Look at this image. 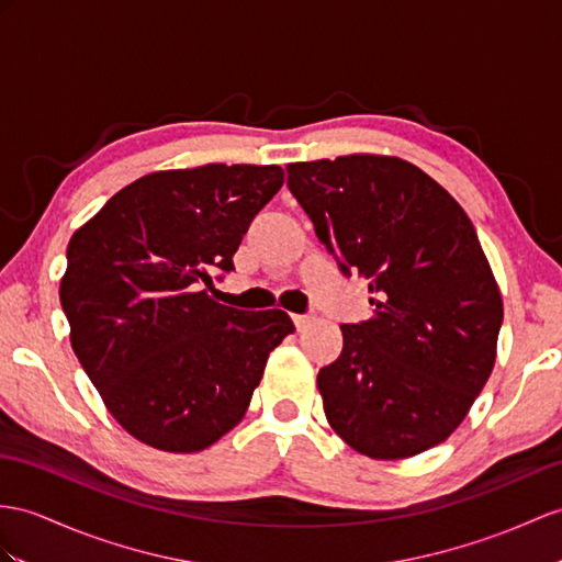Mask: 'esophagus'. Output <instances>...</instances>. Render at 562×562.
<instances>
[{
    "mask_svg": "<svg viewBox=\"0 0 562 562\" xmlns=\"http://www.w3.org/2000/svg\"><path fill=\"white\" fill-rule=\"evenodd\" d=\"M310 322H312L310 314H293V324H295L297 331H303V328H305Z\"/></svg>",
    "mask_w": 562,
    "mask_h": 562,
    "instance_id": "esophagus-1",
    "label": "esophagus"
}]
</instances>
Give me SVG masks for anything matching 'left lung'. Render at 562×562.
<instances>
[{
	"instance_id": "8db88e82",
	"label": "left lung",
	"mask_w": 562,
	"mask_h": 562,
	"mask_svg": "<svg viewBox=\"0 0 562 562\" xmlns=\"http://www.w3.org/2000/svg\"><path fill=\"white\" fill-rule=\"evenodd\" d=\"M338 269L369 281L374 314L344 324L317 386L334 431L374 460L446 441L496 362L503 303L460 204L415 164L350 155L285 167Z\"/></svg>"
}]
</instances>
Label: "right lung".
I'll use <instances>...</instances> for the list:
<instances>
[{
  "mask_svg": "<svg viewBox=\"0 0 562 562\" xmlns=\"http://www.w3.org/2000/svg\"><path fill=\"white\" fill-rule=\"evenodd\" d=\"M281 167L207 164L138 178L66 250L59 300L71 346L135 439L195 453L243 419L269 352L295 331L281 310L243 312L202 291L234 271Z\"/></svg>",
  "mask_w": 562,
  "mask_h": 562,
  "instance_id": "right-lung-1",
  "label": "right lung"
}]
</instances>
